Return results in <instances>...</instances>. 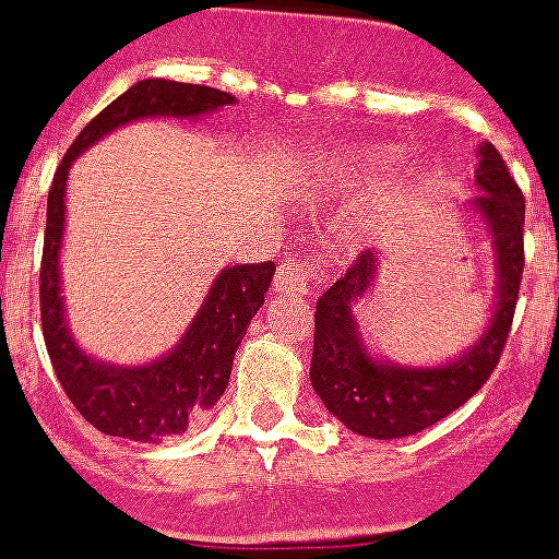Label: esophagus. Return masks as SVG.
I'll return each instance as SVG.
<instances>
[{
    "instance_id": "1",
    "label": "esophagus",
    "mask_w": 559,
    "mask_h": 559,
    "mask_svg": "<svg viewBox=\"0 0 559 559\" xmlns=\"http://www.w3.org/2000/svg\"><path fill=\"white\" fill-rule=\"evenodd\" d=\"M316 274L310 265H283L280 274H276V294L283 296V299H299V296H308L313 290Z\"/></svg>"
}]
</instances>
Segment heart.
Listing matches in <instances>:
<instances>
[{
  "label": "heart",
  "instance_id": "1",
  "mask_svg": "<svg viewBox=\"0 0 559 559\" xmlns=\"http://www.w3.org/2000/svg\"><path fill=\"white\" fill-rule=\"evenodd\" d=\"M397 165V153L392 147H364V151L341 153L335 159H330L324 165V170L316 176L313 195L316 201L335 195L341 190H349V187H358L360 181H367L374 173H383L389 167Z\"/></svg>",
  "mask_w": 559,
  "mask_h": 559
}]
</instances>
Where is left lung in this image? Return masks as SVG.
<instances>
[{
  "label": "left lung",
  "instance_id": "left-lung-1",
  "mask_svg": "<svg viewBox=\"0 0 559 559\" xmlns=\"http://www.w3.org/2000/svg\"><path fill=\"white\" fill-rule=\"evenodd\" d=\"M476 156L481 195L462 210L490 235L496 257V308L476 344L439 367H408L369 353L355 310L378 283L380 251L372 249L360 251L353 269L316 302L310 383L328 412L360 437L400 439L426 431L464 406L501 358L521 288L526 201L490 142H481Z\"/></svg>",
  "mask_w": 559,
  "mask_h": 559
}]
</instances>
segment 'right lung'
I'll return each mask as SVG.
<instances>
[{
  "label": "right lung",
  "mask_w": 559,
  "mask_h": 559,
  "mask_svg": "<svg viewBox=\"0 0 559 559\" xmlns=\"http://www.w3.org/2000/svg\"><path fill=\"white\" fill-rule=\"evenodd\" d=\"M235 97L221 88L147 78L133 83L111 106L88 122L63 162L47 199V231L41 257V330L49 360L56 367L63 392L72 406L97 431L133 442H159L185 433L192 419L210 412L226 392L231 360L243 341L246 328L263 308L265 290L274 280V263L226 265L210 285L204 305L179 344L159 360L142 367L106 364L78 347L67 324L61 285V243L67 224V179L72 162L86 147L100 142L114 128L145 117L199 120L218 108L231 106Z\"/></svg>",
  "instance_id": "right-lung-1"
}]
</instances>
